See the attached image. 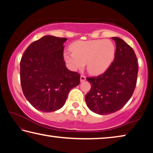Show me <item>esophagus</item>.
<instances>
[{"label": "esophagus", "instance_id": "esophagus-1", "mask_svg": "<svg viewBox=\"0 0 153 153\" xmlns=\"http://www.w3.org/2000/svg\"><path fill=\"white\" fill-rule=\"evenodd\" d=\"M86 79V76H80V82H84L85 80Z\"/></svg>", "mask_w": 153, "mask_h": 153}]
</instances>
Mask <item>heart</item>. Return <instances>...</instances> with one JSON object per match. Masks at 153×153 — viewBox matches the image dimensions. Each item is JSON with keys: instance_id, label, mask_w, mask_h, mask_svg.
Masks as SVG:
<instances>
[{"instance_id": "heart-1", "label": "heart", "mask_w": 153, "mask_h": 153, "mask_svg": "<svg viewBox=\"0 0 153 153\" xmlns=\"http://www.w3.org/2000/svg\"><path fill=\"white\" fill-rule=\"evenodd\" d=\"M72 52L63 54L65 61L73 71L84 68L86 63L90 73L99 74L105 72L113 61L115 47L108 40L77 41L71 46Z\"/></svg>"}]
</instances>
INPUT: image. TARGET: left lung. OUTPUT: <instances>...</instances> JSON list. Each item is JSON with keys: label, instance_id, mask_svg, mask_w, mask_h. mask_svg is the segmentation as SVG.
<instances>
[{"label": "left lung", "instance_id": "left-lung-1", "mask_svg": "<svg viewBox=\"0 0 153 153\" xmlns=\"http://www.w3.org/2000/svg\"><path fill=\"white\" fill-rule=\"evenodd\" d=\"M115 59L104 74L87 77L91 84L85 100L92 112L107 115L120 110L132 96L138 72L136 54L130 46L117 37Z\"/></svg>", "mask_w": 153, "mask_h": 153}]
</instances>
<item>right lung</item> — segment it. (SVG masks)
<instances>
[{
    "mask_svg": "<svg viewBox=\"0 0 153 153\" xmlns=\"http://www.w3.org/2000/svg\"><path fill=\"white\" fill-rule=\"evenodd\" d=\"M65 38L45 36L32 42L20 62L23 93L33 107L52 112L64 105L73 88L80 83V75L69 71L63 59Z\"/></svg>",
    "mask_w": 153,
    "mask_h": 153,
    "instance_id": "add662e5",
    "label": "right lung"
}]
</instances>
